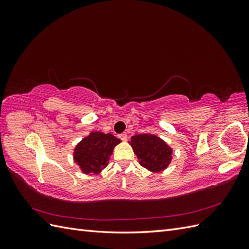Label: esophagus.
Wrapping results in <instances>:
<instances>
[{"label":"esophagus","instance_id":"esophagus-1","mask_svg":"<svg viewBox=\"0 0 249 249\" xmlns=\"http://www.w3.org/2000/svg\"><path fill=\"white\" fill-rule=\"evenodd\" d=\"M119 138L122 139L123 141H126V139H127V136H126V134L125 133H123V134H120L119 135Z\"/></svg>","mask_w":249,"mask_h":249}]
</instances>
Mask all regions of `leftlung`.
Listing matches in <instances>:
<instances>
[{"instance_id":"left-lung-1","label":"left lung","mask_w":249,"mask_h":249,"mask_svg":"<svg viewBox=\"0 0 249 249\" xmlns=\"http://www.w3.org/2000/svg\"><path fill=\"white\" fill-rule=\"evenodd\" d=\"M129 143L138 158L139 164L152 172L166 169L172 160V148L156 135H135Z\"/></svg>"}]
</instances>
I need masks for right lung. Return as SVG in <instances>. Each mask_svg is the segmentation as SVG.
<instances>
[{
    "label": "right lung",
    "instance_id": "right-lung-1",
    "mask_svg": "<svg viewBox=\"0 0 249 249\" xmlns=\"http://www.w3.org/2000/svg\"><path fill=\"white\" fill-rule=\"evenodd\" d=\"M122 140L112 134L90 132L73 149V161L85 175H99L107 166L114 147Z\"/></svg>",
    "mask_w": 249,
    "mask_h": 249
}]
</instances>
